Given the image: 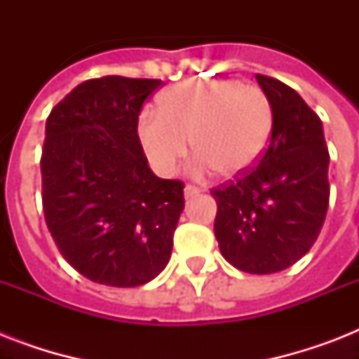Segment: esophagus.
Instances as JSON below:
<instances>
[{
	"label": "esophagus",
	"mask_w": 359,
	"mask_h": 359,
	"mask_svg": "<svg viewBox=\"0 0 359 359\" xmlns=\"http://www.w3.org/2000/svg\"><path fill=\"white\" fill-rule=\"evenodd\" d=\"M199 188H197V186H194V184H186V188H184V196L188 197V199H190V197H194V196H197V194H199Z\"/></svg>",
	"instance_id": "esophagus-1"
}]
</instances>
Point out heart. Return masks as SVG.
Instances as JSON below:
<instances>
[{
	"label": "heart",
	"mask_w": 359,
	"mask_h": 359,
	"mask_svg": "<svg viewBox=\"0 0 359 359\" xmlns=\"http://www.w3.org/2000/svg\"><path fill=\"white\" fill-rule=\"evenodd\" d=\"M272 102L261 87L238 80H199L171 87L158 98L156 114H143L137 134L152 168L171 173L190 140L191 169H216L225 177L248 171L272 134Z\"/></svg>",
	"instance_id": "b5f03b06"
}]
</instances>
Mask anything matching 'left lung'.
Returning a JSON list of instances; mask_svg holds the SVG:
<instances>
[{"mask_svg": "<svg viewBox=\"0 0 359 359\" xmlns=\"http://www.w3.org/2000/svg\"><path fill=\"white\" fill-rule=\"evenodd\" d=\"M273 124L261 162L210 190L214 235L225 261L248 273L292 266L320 235L330 203V152L323 123L283 81L255 74Z\"/></svg>", "mask_w": 359, "mask_h": 359, "instance_id": "obj_1", "label": "left lung"}]
</instances>
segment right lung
Masks as SVG:
<instances>
[{
  "label": "right lung",
  "mask_w": 359,
  "mask_h": 359,
  "mask_svg": "<svg viewBox=\"0 0 359 359\" xmlns=\"http://www.w3.org/2000/svg\"><path fill=\"white\" fill-rule=\"evenodd\" d=\"M162 80L104 76L74 87L46 119L42 210L59 253L83 278L140 287L162 272L184 182L152 173L137 135Z\"/></svg>",
  "instance_id": "1"
}]
</instances>
